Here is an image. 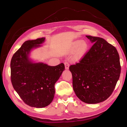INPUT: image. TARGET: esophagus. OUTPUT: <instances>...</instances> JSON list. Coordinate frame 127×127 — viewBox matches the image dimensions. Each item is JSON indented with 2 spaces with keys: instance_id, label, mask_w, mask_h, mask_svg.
<instances>
[{
  "instance_id": "1",
  "label": "esophagus",
  "mask_w": 127,
  "mask_h": 127,
  "mask_svg": "<svg viewBox=\"0 0 127 127\" xmlns=\"http://www.w3.org/2000/svg\"><path fill=\"white\" fill-rule=\"evenodd\" d=\"M64 66H65V68L66 69H69V64L67 62V61H65L64 63Z\"/></svg>"
}]
</instances>
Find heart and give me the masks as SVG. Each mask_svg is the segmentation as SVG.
Wrapping results in <instances>:
<instances>
[{"instance_id": "heart-1", "label": "heart", "mask_w": 127, "mask_h": 127, "mask_svg": "<svg viewBox=\"0 0 127 127\" xmlns=\"http://www.w3.org/2000/svg\"><path fill=\"white\" fill-rule=\"evenodd\" d=\"M87 48V45L86 42H81L80 41H76L72 45L70 49V51L71 52H74L76 49L77 50L75 55V59L78 60L81 58L85 54V53L86 51Z\"/></svg>"}]
</instances>
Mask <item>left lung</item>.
<instances>
[{
  "mask_svg": "<svg viewBox=\"0 0 127 127\" xmlns=\"http://www.w3.org/2000/svg\"><path fill=\"white\" fill-rule=\"evenodd\" d=\"M86 36L94 44L69 70L77 96L86 103L96 104L113 93L121 73L120 58L116 48L104 39Z\"/></svg>",
  "mask_w": 127,
  "mask_h": 127,
  "instance_id": "obj_1",
  "label": "left lung"
}]
</instances>
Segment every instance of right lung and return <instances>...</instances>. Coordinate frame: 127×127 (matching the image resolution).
Listing matches in <instances>:
<instances>
[{
	"label": "right lung",
	"instance_id": "right-lung-1",
	"mask_svg": "<svg viewBox=\"0 0 127 127\" xmlns=\"http://www.w3.org/2000/svg\"><path fill=\"white\" fill-rule=\"evenodd\" d=\"M44 40L42 37L25 41L14 53L10 62V78L14 90L27 105L37 108L51 103L55 83L64 70L63 63L50 66L30 60V51L40 47Z\"/></svg>",
	"mask_w": 127,
	"mask_h": 127
}]
</instances>
